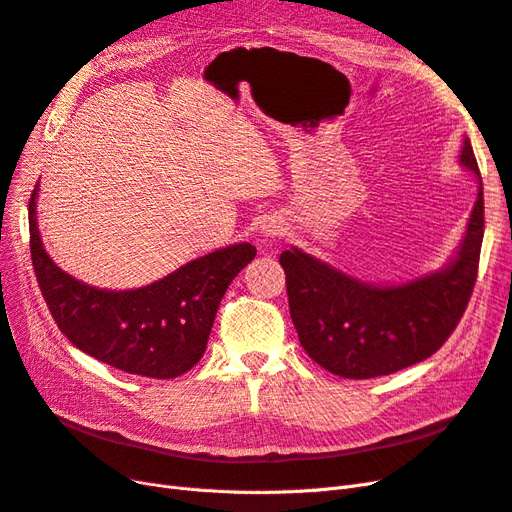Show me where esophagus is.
I'll use <instances>...</instances> for the list:
<instances>
[{"label":"esophagus","mask_w":512,"mask_h":512,"mask_svg":"<svg viewBox=\"0 0 512 512\" xmlns=\"http://www.w3.org/2000/svg\"><path fill=\"white\" fill-rule=\"evenodd\" d=\"M262 235L265 237H275V235H282V226L277 224V222H273V220H269V222H265L262 224Z\"/></svg>","instance_id":"obj_1"}]
</instances>
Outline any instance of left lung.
Masks as SVG:
<instances>
[{
  "instance_id": "1",
  "label": "left lung",
  "mask_w": 512,
  "mask_h": 512,
  "mask_svg": "<svg viewBox=\"0 0 512 512\" xmlns=\"http://www.w3.org/2000/svg\"><path fill=\"white\" fill-rule=\"evenodd\" d=\"M459 162L478 177V196L459 252L442 271L374 286L297 247L282 252L290 318L320 367L350 380L389 376L425 361L455 331L476 284L485 232L483 181L468 138Z\"/></svg>"
}]
</instances>
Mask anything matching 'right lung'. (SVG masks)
I'll use <instances>...</instances> for the list:
<instances>
[{"instance_id":"right-lung-1","label":"right lung","mask_w":512,"mask_h":512,"mask_svg":"<svg viewBox=\"0 0 512 512\" xmlns=\"http://www.w3.org/2000/svg\"><path fill=\"white\" fill-rule=\"evenodd\" d=\"M38 183L29 198V247L42 297L70 342L94 359L136 376L168 380L190 371L226 288L254 260L250 243L200 256L136 290H100L74 280L46 254L36 222Z\"/></svg>"}]
</instances>
